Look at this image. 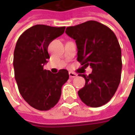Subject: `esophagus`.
Returning <instances> with one entry per match:
<instances>
[{
	"mask_svg": "<svg viewBox=\"0 0 135 135\" xmlns=\"http://www.w3.org/2000/svg\"><path fill=\"white\" fill-rule=\"evenodd\" d=\"M69 77H70L71 79H72V78H74V77H76V76H77L76 74L73 73V72H71V71H70V72L69 73Z\"/></svg>",
	"mask_w": 135,
	"mask_h": 135,
	"instance_id": "esophagus-1",
	"label": "esophagus"
}]
</instances>
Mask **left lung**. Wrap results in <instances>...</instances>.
I'll return each instance as SVG.
<instances>
[{
  "label": "left lung",
  "mask_w": 135,
  "mask_h": 135,
  "mask_svg": "<svg viewBox=\"0 0 135 135\" xmlns=\"http://www.w3.org/2000/svg\"><path fill=\"white\" fill-rule=\"evenodd\" d=\"M66 33L76 42L77 61L82 68H92L84 77L85 85L78 91L80 99L90 107L103 105L114 95L121 80L122 50L110 28L96 21L69 27Z\"/></svg>",
  "instance_id": "8db88e82"
}]
</instances>
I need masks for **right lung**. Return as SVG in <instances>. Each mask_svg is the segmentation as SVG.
Listing matches in <instances>:
<instances>
[{"label":"right lung","instance_id":"add662e5","mask_svg":"<svg viewBox=\"0 0 135 135\" xmlns=\"http://www.w3.org/2000/svg\"><path fill=\"white\" fill-rule=\"evenodd\" d=\"M65 28L35 25L24 32L16 42L13 62L15 79L22 98L37 110H47L55 106L62 86L69 79L66 69L53 74L43 69L50 59L48 45L64 32Z\"/></svg>","mask_w":135,"mask_h":135}]
</instances>
